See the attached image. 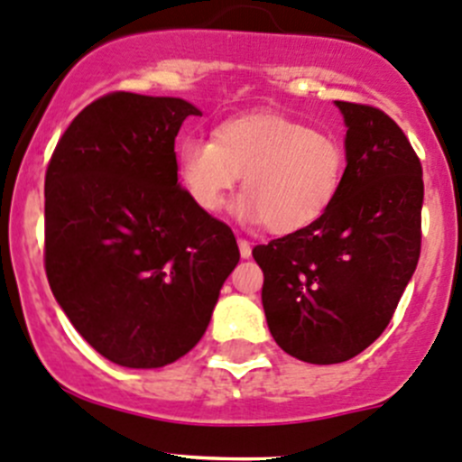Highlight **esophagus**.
<instances>
[{
	"label": "esophagus",
	"mask_w": 462,
	"mask_h": 462,
	"mask_svg": "<svg viewBox=\"0 0 462 462\" xmlns=\"http://www.w3.org/2000/svg\"><path fill=\"white\" fill-rule=\"evenodd\" d=\"M237 246H240L242 258H249V255H251V242L245 240V237H237Z\"/></svg>",
	"instance_id": "34e87169"
}]
</instances>
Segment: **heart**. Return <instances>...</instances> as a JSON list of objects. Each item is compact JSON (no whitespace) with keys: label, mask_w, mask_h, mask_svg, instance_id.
<instances>
[{"label":"heart","mask_w":462,"mask_h":462,"mask_svg":"<svg viewBox=\"0 0 462 462\" xmlns=\"http://www.w3.org/2000/svg\"><path fill=\"white\" fill-rule=\"evenodd\" d=\"M346 173V149L336 135L278 113H246L216 128V140L191 135L178 146L184 191L204 213L225 208L245 175L236 216L266 222L275 233L311 226L336 204Z\"/></svg>","instance_id":"heart-1"}]
</instances>
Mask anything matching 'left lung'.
I'll use <instances>...</instances> for the list:
<instances>
[{
  "mask_svg": "<svg viewBox=\"0 0 462 462\" xmlns=\"http://www.w3.org/2000/svg\"><path fill=\"white\" fill-rule=\"evenodd\" d=\"M346 173L311 226L258 245L263 307L280 349L311 365L354 358L384 331L420 258L422 166L380 108L336 102Z\"/></svg>",
  "mask_w": 462,
  "mask_h": 462,
  "instance_id": "left-lung-1",
  "label": "left lung"
}]
</instances>
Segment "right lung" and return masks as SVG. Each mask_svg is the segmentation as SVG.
I'll list each match as a JSON object with an SVG mask.
<instances>
[{"label":"right lung","mask_w":462,"mask_h":462,"mask_svg":"<svg viewBox=\"0 0 462 462\" xmlns=\"http://www.w3.org/2000/svg\"><path fill=\"white\" fill-rule=\"evenodd\" d=\"M198 106L111 93L88 104L46 169V275L97 354L158 369L198 345L240 260L225 222L178 182L175 137Z\"/></svg>","instance_id":"right-lung-1"}]
</instances>
